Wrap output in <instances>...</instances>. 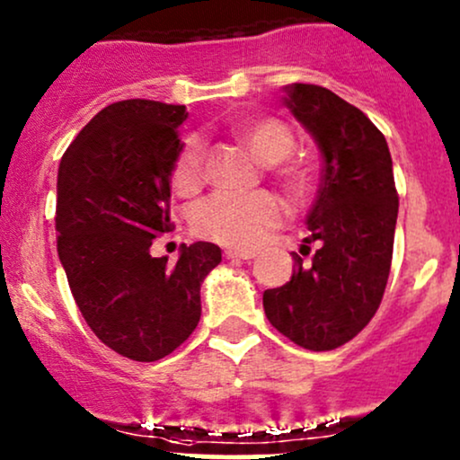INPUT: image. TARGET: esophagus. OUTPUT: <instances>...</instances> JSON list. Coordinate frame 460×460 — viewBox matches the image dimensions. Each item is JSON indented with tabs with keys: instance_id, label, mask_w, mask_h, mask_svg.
<instances>
[{
	"instance_id": "obj_1",
	"label": "esophagus",
	"mask_w": 460,
	"mask_h": 460,
	"mask_svg": "<svg viewBox=\"0 0 460 460\" xmlns=\"http://www.w3.org/2000/svg\"><path fill=\"white\" fill-rule=\"evenodd\" d=\"M257 253L255 251H244V249H226L225 257L226 260H253Z\"/></svg>"
}]
</instances>
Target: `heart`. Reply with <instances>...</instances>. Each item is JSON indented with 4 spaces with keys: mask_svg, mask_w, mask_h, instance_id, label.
<instances>
[{
    "mask_svg": "<svg viewBox=\"0 0 460 460\" xmlns=\"http://www.w3.org/2000/svg\"><path fill=\"white\" fill-rule=\"evenodd\" d=\"M238 137L260 164L272 165V174L292 194L304 196L310 190V172L301 165L286 164L295 150V135L284 122L272 118L246 119L234 126ZM205 181L203 141L191 137L176 155L172 188L179 196H194ZM286 218V205L270 191L249 196L214 194L191 214V229L199 238L235 249H253Z\"/></svg>",
    "mask_w": 460,
    "mask_h": 460,
    "instance_id": "1",
    "label": "heart"
}]
</instances>
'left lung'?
Wrapping results in <instances>:
<instances>
[{
	"mask_svg": "<svg viewBox=\"0 0 460 460\" xmlns=\"http://www.w3.org/2000/svg\"><path fill=\"white\" fill-rule=\"evenodd\" d=\"M284 104L323 155L304 240L319 251L307 266L295 255L290 281L264 292V312L299 347L330 351L365 330L380 307L400 199L385 135L360 109L304 83L288 84Z\"/></svg>",
	"mask_w": 460,
	"mask_h": 460,
	"instance_id": "obj_1",
	"label": "left lung"
}]
</instances>
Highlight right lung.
Wrapping results in <instances>:
<instances>
[{
	"mask_svg": "<svg viewBox=\"0 0 460 460\" xmlns=\"http://www.w3.org/2000/svg\"><path fill=\"white\" fill-rule=\"evenodd\" d=\"M185 119L183 104H109L58 165L57 246L75 305L104 345L137 362L188 341L200 284L222 260L211 242L181 244L174 266L150 255L153 240L172 231L170 181Z\"/></svg>",
	"mask_w": 460,
	"mask_h": 460,
	"instance_id": "1",
	"label": "right lung"
}]
</instances>
